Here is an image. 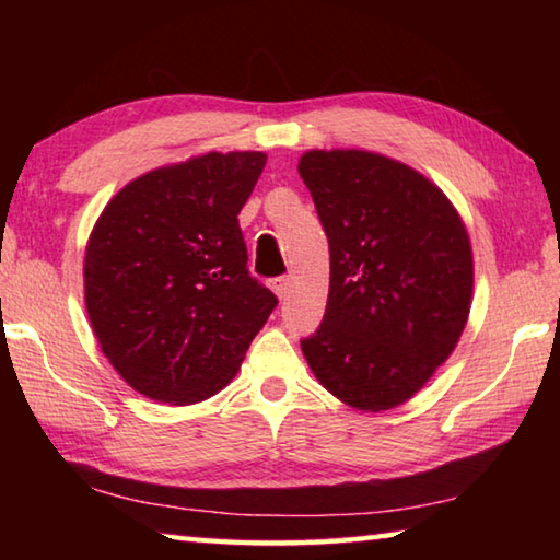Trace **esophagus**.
<instances>
[{
    "label": "esophagus",
    "instance_id": "esophagus-1",
    "mask_svg": "<svg viewBox=\"0 0 560 560\" xmlns=\"http://www.w3.org/2000/svg\"><path fill=\"white\" fill-rule=\"evenodd\" d=\"M269 287H271L273 293H277L279 299H283V296H287V291H289V279L287 277H277V279L269 281Z\"/></svg>",
    "mask_w": 560,
    "mask_h": 560
}]
</instances>
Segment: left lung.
<instances>
[{
  "mask_svg": "<svg viewBox=\"0 0 560 560\" xmlns=\"http://www.w3.org/2000/svg\"><path fill=\"white\" fill-rule=\"evenodd\" d=\"M299 175L330 249L326 314L301 350L338 400L393 410L430 381L467 326V226L428 177L368 150H308Z\"/></svg>",
  "mask_w": 560,
  "mask_h": 560,
  "instance_id": "8db88e82",
  "label": "left lung"
}]
</instances>
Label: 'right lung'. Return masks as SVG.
<instances>
[{
	"label": "right lung",
	"instance_id": "obj_1",
	"mask_svg": "<svg viewBox=\"0 0 560 560\" xmlns=\"http://www.w3.org/2000/svg\"><path fill=\"white\" fill-rule=\"evenodd\" d=\"M267 155L207 153L150 170L101 212L83 261L103 355L132 390L195 405L240 371L277 296L246 269L236 214Z\"/></svg>",
	"mask_w": 560,
	"mask_h": 560
}]
</instances>
